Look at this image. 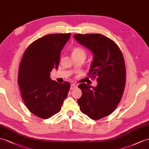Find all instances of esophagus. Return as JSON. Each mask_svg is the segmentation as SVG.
I'll list each match as a JSON object with an SVG mask.
<instances>
[{"instance_id":"34e87169","label":"esophagus","mask_w":149,"mask_h":149,"mask_svg":"<svg viewBox=\"0 0 149 149\" xmlns=\"http://www.w3.org/2000/svg\"><path fill=\"white\" fill-rule=\"evenodd\" d=\"M76 88H77V85H75V84H71V90Z\"/></svg>"}]
</instances>
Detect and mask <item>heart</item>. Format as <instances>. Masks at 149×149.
Segmentation results:
<instances>
[{"instance_id": "1", "label": "heart", "mask_w": 149, "mask_h": 149, "mask_svg": "<svg viewBox=\"0 0 149 149\" xmlns=\"http://www.w3.org/2000/svg\"><path fill=\"white\" fill-rule=\"evenodd\" d=\"M71 54L72 57H79V56H86L85 50L80 47H75L71 50Z\"/></svg>"}]
</instances>
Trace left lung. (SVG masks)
<instances>
[{"label": "left lung", "instance_id": "8db88e82", "mask_svg": "<svg viewBox=\"0 0 149 149\" xmlns=\"http://www.w3.org/2000/svg\"><path fill=\"white\" fill-rule=\"evenodd\" d=\"M81 45L91 50L93 60L88 76L97 78L96 87L81 83L82 95L77 100L80 111L93 120L107 116L116 108L126 84L123 54L111 39L101 34H76Z\"/></svg>", "mask_w": 149, "mask_h": 149}]
</instances>
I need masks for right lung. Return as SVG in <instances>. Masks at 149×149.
<instances>
[{"label":"right lung","mask_w":149,"mask_h":149,"mask_svg":"<svg viewBox=\"0 0 149 149\" xmlns=\"http://www.w3.org/2000/svg\"><path fill=\"white\" fill-rule=\"evenodd\" d=\"M71 33L49 34L32 42L25 50L18 71V85L28 110L48 119L59 112L70 83L52 80L50 72L57 69L61 51Z\"/></svg>","instance_id":"add662e5"}]
</instances>
